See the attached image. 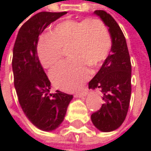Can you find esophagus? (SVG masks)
<instances>
[{
	"mask_svg": "<svg viewBox=\"0 0 151 151\" xmlns=\"http://www.w3.org/2000/svg\"><path fill=\"white\" fill-rule=\"evenodd\" d=\"M87 94V90L86 89H85V90H83V91H81V92H78V93H76L75 94H74V96L75 97H84V96H86Z\"/></svg>",
	"mask_w": 151,
	"mask_h": 151,
	"instance_id": "34e87169",
	"label": "esophagus"
}]
</instances>
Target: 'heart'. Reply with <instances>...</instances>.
<instances>
[{"mask_svg": "<svg viewBox=\"0 0 151 151\" xmlns=\"http://www.w3.org/2000/svg\"><path fill=\"white\" fill-rule=\"evenodd\" d=\"M111 37L105 23L97 18L67 19L57 23L50 34L42 35L37 54L45 68L57 65L68 48L71 59L50 71V78L59 89L73 91L88 78L89 68L101 65L111 49Z\"/></svg>", "mask_w": 151, "mask_h": 151, "instance_id": "obj_1", "label": "heart"}]
</instances>
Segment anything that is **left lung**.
Segmentation results:
<instances>
[{
  "label": "left lung",
  "mask_w": 151,
  "mask_h": 151,
  "mask_svg": "<svg viewBox=\"0 0 151 151\" xmlns=\"http://www.w3.org/2000/svg\"><path fill=\"white\" fill-rule=\"evenodd\" d=\"M112 39L111 52L101 68L89 82V88H100L105 103L92 114L93 125L102 132L117 129L128 114L131 96V62L125 37L115 20L104 10H95Z\"/></svg>",
  "instance_id": "8db88e82"
}]
</instances>
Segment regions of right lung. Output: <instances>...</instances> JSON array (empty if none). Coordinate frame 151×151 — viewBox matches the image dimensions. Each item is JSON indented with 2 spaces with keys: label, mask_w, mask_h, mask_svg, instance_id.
<instances>
[{
  "label": "right lung",
  "mask_w": 151,
  "mask_h": 151,
  "mask_svg": "<svg viewBox=\"0 0 151 151\" xmlns=\"http://www.w3.org/2000/svg\"><path fill=\"white\" fill-rule=\"evenodd\" d=\"M66 12H40L20 28L13 49L14 85L21 107L37 128L51 131L65 119L73 95L57 91L50 93V81L37 54L38 37L52 22Z\"/></svg>",
  "instance_id": "1"
}]
</instances>
